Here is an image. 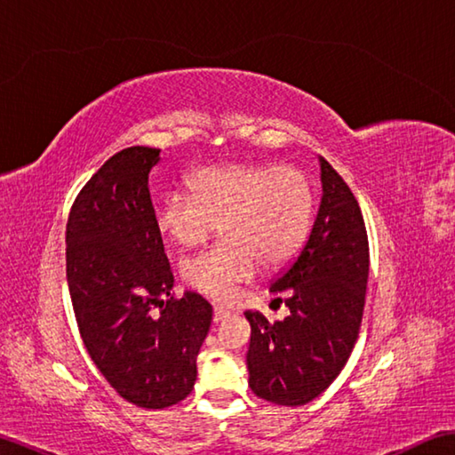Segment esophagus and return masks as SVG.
<instances>
[{
  "mask_svg": "<svg viewBox=\"0 0 455 455\" xmlns=\"http://www.w3.org/2000/svg\"><path fill=\"white\" fill-rule=\"evenodd\" d=\"M228 316H230V311H227V308H222V307H215V311H212V321L215 323L227 321Z\"/></svg>",
  "mask_w": 455,
  "mask_h": 455,
  "instance_id": "esophagus-1",
  "label": "esophagus"
}]
</instances>
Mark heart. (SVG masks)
<instances>
[{
    "instance_id": "heart-1",
    "label": "heart",
    "mask_w": 455,
    "mask_h": 455,
    "mask_svg": "<svg viewBox=\"0 0 455 455\" xmlns=\"http://www.w3.org/2000/svg\"><path fill=\"white\" fill-rule=\"evenodd\" d=\"M193 196L172 191L156 211L160 235L180 248L203 243L215 227L222 244L183 259L186 283L215 301H230L259 264L279 267L301 250L313 215L305 173L272 164H219L189 176Z\"/></svg>"
}]
</instances>
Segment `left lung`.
<instances>
[{
  "label": "left lung",
  "instance_id": "obj_1",
  "mask_svg": "<svg viewBox=\"0 0 455 455\" xmlns=\"http://www.w3.org/2000/svg\"><path fill=\"white\" fill-rule=\"evenodd\" d=\"M323 197L301 252L269 291L289 315L269 323L246 311L252 326L248 385L259 399L301 407L316 399L342 371L360 332L370 246L360 205L346 181L323 156Z\"/></svg>",
  "mask_w": 455,
  "mask_h": 455
}]
</instances>
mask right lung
I'll use <instances>...</instances> for the list:
<instances>
[{
    "label": "right lung",
    "mask_w": 455,
    "mask_h": 455,
    "mask_svg": "<svg viewBox=\"0 0 455 455\" xmlns=\"http://www.w3.org/2000/svg\"><path fill=\"white\" fill-rule=\"evenodd\" d=\"M158 162V148L115 154L85 183L66 225L68 289L85 350L111 387L142 409H166L191 393L212 318L201 295H170L148 191Z\"/></svg>",
    "instance_id": "right-lung-1"
}]
</instances>
